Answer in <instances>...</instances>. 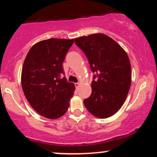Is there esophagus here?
I'll return each mask as SVG.
<instances>
[{
	"instance_id": "1",
	"label": "esophagus",
	"mask_w": 157,
	"mask_h": 157,
	"mask_svg": "<svg viewBox=\"0 0 157 157\" xmlns=\"http://www.w3.org/2000/svg\"><path fill=\"white\" fill-rule=\"evenodd\" d=\"M75 87H76V89H78L79 87H80V83H78V82H76V83H75Z\"/></svg>"
}]
</instances>
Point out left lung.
<instances>
[{
    "label": "left lung",
    "mask_w": 157,
    "mask_h": 157,
    "mask_svg": "<svg viewBox=\"0 0 157 157\" xmlns=\"http://www.w3.org/2000/svg\"><path fill=\"white\" fill-rule=\"evenodd\" d=\"M75 42L95 74L92 92L83 100L84 105L96 117H109L123 105L131 87V68L127 53L116 41L101 33L82 36Z\"/></svg>",
    "instance_id": "1"
}]
</instances>
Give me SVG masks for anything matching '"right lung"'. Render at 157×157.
I'll return each instance as SVG.
<instances>
[{
	"instance_id": "add662e5",
	"label": "right lung",
	"mask_w": 157,
	"mask_h": 157,
	"mask_svg": "<svg viewBox=\"0 0 157 157\" xmlns=\"http://www.w3.org/2000/svg\"><path fill=\"white\" fill-rule=\"evenodd\" d=\"M74 39L51 38L30 48L23 63L21 84L25 97L41 116L57 119L66 113L75 86L68 82L63 63Z\"/></svg>"
}]
</instances>
